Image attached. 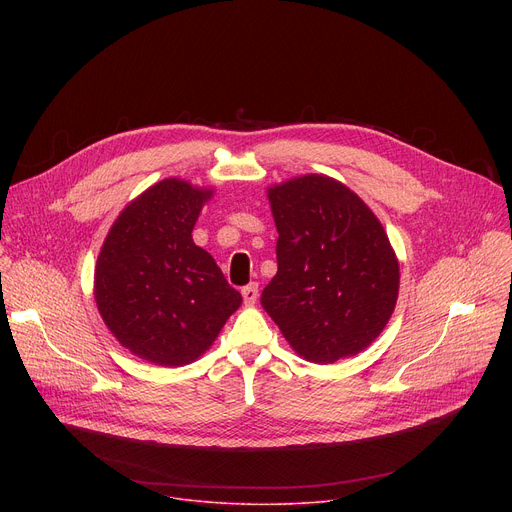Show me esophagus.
<instances>
[{"mask_svg":"<svg viewBox=\"0 0 512 512\" xmlns=\"http://www.w3.org/2000/svg\"><path fill=\"white\" fill-rule=\"evenodd\" d=\"M241 294H243L245 304L253 306V304L257 302V298H259V285H257V283H249V285H245V287L241 289Z\"/></svg>","mask_w":512,"mask_h":512,"instance_id":"esophagus-1","label":"esophagus"}]
</instances>
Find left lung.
Instances as JSON below:
<instances>
[{
  "mask_svg": "<svg viewBox=\"0 0 512 512\" xmlns=\"http://www.w3.org/2000/svg\"><path fill=\"white\" fill-rule=\"evenodd\" d=\"M269 202L279 237L265 312L312 362L358 354L383 332L399 294V263L379 218L320 174L269 188Z\"/></svg>",
  "mask_w": 512,
  "mask_h": 512,
  "instance_id": "left-lung-1",
  "label": "left lung"
}]
</instances>
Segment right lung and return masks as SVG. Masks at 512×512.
I'll return each instance as SVG.
<instances>
[{
  "instance_id": "right-lung-1",
  "label": "right lung",
  "mask_w": 512,
  "mask_h": 512,
  "mask_svg": "<svg viewBox=\"0 0 512 512\" xmlns=\"http://www.w3.org/2000/svg\"><path fill=\"white\" fill-rule=\"evenodd\" d=\"M210 194L176 178L158 182L119 214L97 259L105 324L125 348L162 367L198 358L243 302L192 241Z\"/></svg>"
}]
</instances>
